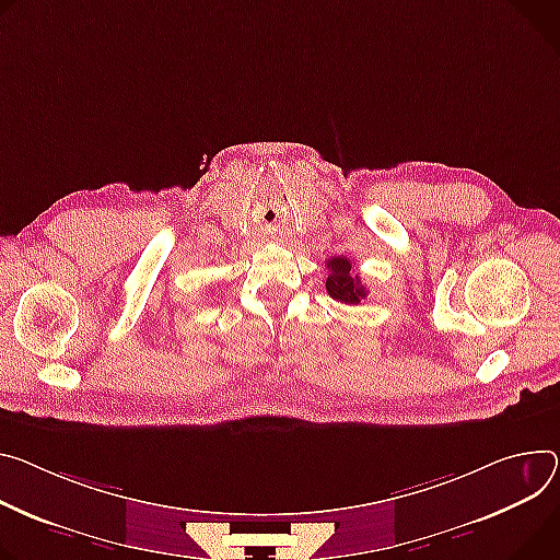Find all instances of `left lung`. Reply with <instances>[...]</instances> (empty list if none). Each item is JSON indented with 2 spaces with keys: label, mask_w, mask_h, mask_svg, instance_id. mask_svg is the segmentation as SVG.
Returning a JSON list of instances; mask_svg holds the SVG:
<instances>
[{
  "label": "left lung",
  "mask_w": 560,
  "mask_h": 560,
  "mask_svg": "<svg viewBox=\"0 0 560 560\" xmlns=\"http://www.w3.org/2000/svg\"><path fill=\"white\" fill-rule=\"evenodd\" d=\"M328 279L326 292L341 303H362L366 299V288L362 285L360 275H352V264L346 257L328 259Z\"/></svg>",
  "instance_id": "1"
}]
</instances>
